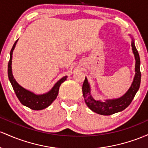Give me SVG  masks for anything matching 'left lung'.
Masks as SVG:
<instances>
[{
    "instance_id": "8db88e82",
    "label": "left lung",
    "mask_w": 148,
    "mask_h": 148,
    "mask_svg": "<svg viewBox=\"0 0 148 148\" xmlns=\"http://www.w3.org/2000/svg\"><path fill=\"white\" fill-rule=\"evenodd\" d=\"M132 46L133 53H134L136 59V74L132 86L123 96L117 99H112V100L109 99V100H106L105 101H96L93 99L92 94H91L90 87L88 83L87 79L85 77V79L82 84L83 96H84V101H85L87 106L96 113L103 114V115H110V114L116 113V112L122 111L130 105L136 94L139 89L141 79L140 56H139L138 52L136 48L134 40L132 42Z\"/></svg>"
}]
</instances>
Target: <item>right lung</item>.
Instances as JSON below:
<instances>
[{"mask_svg": "<svg viewBox=\"0 0 148 148\" xmlns=\"http://www.w3.org/2000/svg\"><path fill=\"white\" fill-rule=\"evenodd\" d=\"M17 40H16V42L13 45L12 48L10 51V61L8 62V74L9 80L11 83L14 92H15L16 97L18 98V99H19L22 105L34 110H42V109L47 108L53 101L55 100L56 96L59 94V87H60L61 83H63L66 80L67 77L65 76L63 78H61L60 80L58 81L54 84V87L49 92L46 93L45 94H41V95H36L33 92H29V91L23 88L16 82L15 79L14 78L12 75V73L11 65L12 52L14 50V47H15Z\"/></svg>", "mask_w": 148, "mask_h": 148, "instance_id": "1", "label": "right lung"}]
</instances>
